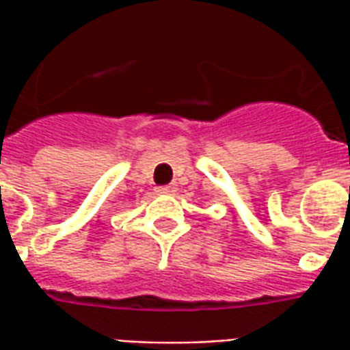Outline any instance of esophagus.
<instances>
[{
    "label": "esophagus",
    "mask_w": 350,
    "mask_h": 350,
    "mask_svg": "<svg viewBox=\"0 0 350 350\" xmlns=\"http://www.w3.org/2000/svg\"><path fill=\"white\" fill-rule=\"evenodd\" d=\"M176 191H178L176 183H170V185H163V187H159V193H163V195H174Z\"/></svg>",
    "instance_id": "obj_1"
}]
</instances>
